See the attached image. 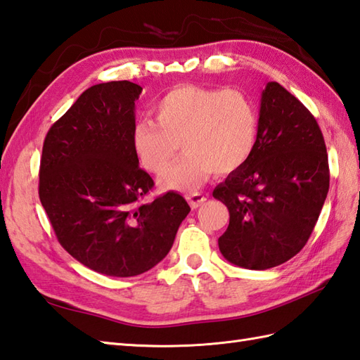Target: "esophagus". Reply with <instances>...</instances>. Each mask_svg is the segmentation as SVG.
Instances as JSON below:
<instances>
[{"mask_svg": "<svg viewBox=\"0 0 360 360\" xmlns=\"http://www.w3.org/2000/svg\"><path fill=\"white\" fill-rule=\"evenodd\" d=\"M186 200L191 205V207H194L195 210V207H198L202 203L206 202V195L202 193H191L186 195Z\"/></svg>", "mask_w": 360, "mask_h": 360, "instance_id": "34e87169", "label": "esophagus"}]
</instances>
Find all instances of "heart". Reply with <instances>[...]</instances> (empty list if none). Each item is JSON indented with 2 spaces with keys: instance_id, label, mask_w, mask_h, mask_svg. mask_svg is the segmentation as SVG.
<instances>
[{
  "instance_id": "heart-1",
  "label": "heart",
  "mask_w": 360,
  "mask_h": 360,
  "mask_svg": "<svg viewBox=\"0 0 360 360\" xmlns=\"http://www.w3.org/2000/svg\"><path fill=\"white\" fill-rule=\"evenodd\" d=\"M157 122L141 118L132 127L131 143L141 166L163 174L180 150L185 157L171 167L160 188L193 191L211 177L229 174L248 163L259 139V110L240 89L181 84L154 105Z\"/></svg>"
}]
</instances>
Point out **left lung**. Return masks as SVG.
<instances>
[{
    "label": "left lung",
    "mask_w": 360,
    "mask_h": 360,
    "mask_svg": "<svg viewBox=\"0 0 360 360\" xmlns=\"http://www.w3.org/2000/svg\"><path fill=\"white\" fill-rule=\"evenodd\" d=\"M328 188V154L316 118L283 86L269 82L251 158L212 193L229 211L219 238L221 255L246 269L282 265L308 242Z\"/></svg>",
    "instance_id": "8db88e82"
}]
</instances>
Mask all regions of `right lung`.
Returning <instances> with one entry per match:
<instances>
[{
    "instance_id": "add662e5",
    "label": "right lung",
    "mask_w": 360,
    "mask_h": 360,
    "mask_svg": "<svg viewBox=\"0 0 360 360\" xmlns=\"http://www.w3.org/2000/svg\"><path fill=\"white\" fill-rule=\"evenodd\" d=\"M141 91L127 79L84 91L47 132L39 165V200L60 245L112 277L162 262L191 211L174 191L141 202L154 186L131 143Z\"/></svg>"
}]
</instances>
